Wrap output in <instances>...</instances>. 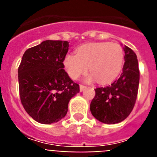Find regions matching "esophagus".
Returning a JSON list of instances; mask_svg holds the SVG:
<instances>
[{
  "instance_id": "1",
  "label": "esophagus",
  "mask_w": 157,
  "mask_h": 157,
  "mask_svg": "<svg viewBox=\"0 0 157 157\" xmlns=\"http://www.w3.org/2000/svg\"><path fill=\"white\" fill-rule=\"evenodd\" d=\"M86 88V86H83V85H80V91H83L84 90H85V89Z\"/></svg>"
}]
</instances>
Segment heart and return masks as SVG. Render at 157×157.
<instances>
[{
  "mask_svg": "<svg viewBox=\"0 0 157 157\" xmlns=\"http://www.w3.org/2000/svg\"><path fill=\"white\" fill-rule=\"evenodd\" d=\"M124 52L118 43L94 42L86 44L76 49V55H65L63 64L72 79H78L90 70L92 74L87 81L98 79L101 83H109L119 75L123 68Z\"/></svg>",
  "mask_w": 157,
  "mask_h": 157,
  "instance_id": "b5f03b06",
  "label": "heart"
}]
</instances>
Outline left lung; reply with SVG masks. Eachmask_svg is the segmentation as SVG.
<instances>
[{"instance_id": "obj_1", "label": "left lung", "mask_w": 157, "mask_h": 157, "mask_svg": "<svg viewBox=\"0 0 157 157\" xmlns=\"http://www.w3.org/2000/svg\"><path fill=\"white\" fill-rule=\"evenodd\" d=\"M125 62L120 78L105 87L95 89L90 104L93 116L100 122L115 124L124 120L132 112L138 96L140 72L135 52L124 45Z\"/></svg>"}]
</instances>
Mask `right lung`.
I'll use <instances>...</instances> for the list:
<instances>
[{
    "mask_svg": "<svg viewBox=\"0 0 157 157\" xmlns=\"http://www.w3.org/2000/svg\"><path fill=\"white\" fill-rule=\"evenodd\" d=\"M68 47L67 41L46 40L26 50L18 68L22 105L29 116L42 124L63 119L69 101L79 92V85L63 69Z\"/></svg>",
    "mask_w": 157,
    "mask_h": 157,
    "instance_id": "add662e5",
    "label": "right lung"
}]
</instances>
